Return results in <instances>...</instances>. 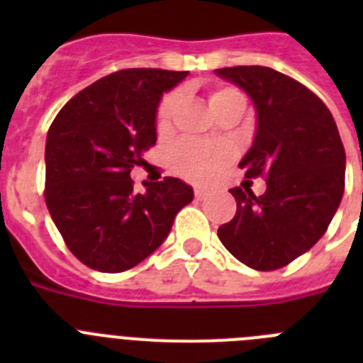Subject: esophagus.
Returning a JSON list of instances; mask_svg holds the SVG:
<instances>
[{
  "label": "esophagus",
  "mask_w": 363,
  "mask_h": 363,
  "mask_svg": "<svg viewBox=\"0 0 363 363\" xmlns=\"http://www.w3.org/2000/svg\"><path fill=\"white\" fill-rule=\"evenodd\" d=\"M194 196H196V200H205V198H207V191H205V189L198 187L196 191H194Z\"/></svg>",
  "instance_id": "esophagus-1"
}]
</instances>
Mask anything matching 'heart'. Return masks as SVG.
<instances>
[{
  "label": "heart",
  "instance_id": "b5f03b06",
  "mask_svg": "<svg viewBox=\"0 0 363 363\" xmlns=\"http://www.w3.org/2000/svg\"><path fill=\"white\" fill-rule=\"evenodd\" d=\"M245 108V98L240 91L223 86L209 94V107L214 114L227 107ZM178 107V94L167 96L158 108V129L165 130L171 125L172 114ZM234 158V147L227 142H182L171 154L172 169L184 178L192 182H209L216 176L221 167H225Z\"/></svg>",
  "mask_w": 363,
  "mask_h": 363
}]
</instances>
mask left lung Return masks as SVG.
Returning a JSON list of instances; mask_svg holds the SVG:
<instances>
[{
  "mask_svg": "<svg viewBox=\"0 0 363 363\" xmlns=\"http://www.w3.org/2000/svg\"><path fill=\"white\" fill-rule=\"evenodd\" d=\"M214 72L251 98L256 133L240 167L267 178L262 196L230 189L236 214L218 238L247 267L274 271L325 234L344 196V145L329 108L296 79L259 65Z\"/></svg>",
  "mask_w": 363,
  "mask_h": 363,
  "instance_id": "obj_1",
  "label": "left lung"
}]
</instances>
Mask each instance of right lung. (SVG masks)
Listing matches in <instances>:
<instances>
[{
    "label": "right lung",
    "instance_id": "1",
    "mask_svg": "<svg viewBox=\"0 0 363 363\" xmlns=\"http://www.w3.org/2000/svg\"><path fill=\"white\" fill-rule=\"evenodd\" d=\"M189 72L127 69L74 96L45 143V201L67 247L101 272H121L152 255L194 191L179 178L143 182L134 165L156 143L162 96Z\"/></svg>",
    "mask_w": 363,
    "mask_h": 363
}]
</instances>
